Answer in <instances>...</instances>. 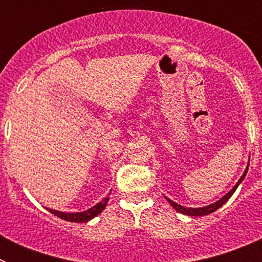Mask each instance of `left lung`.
<instances>
[{
	"label": "left lung",
	"instance_id": "left-lung-1",
	"mask_svg": "<svg viewBox=\"0 0 262 262\" xmlns=\"http://www.w3.org/2000/svg\"><path fill=\"white\" fill-rule=\"evenodd\" d=\"M248 166H249V161H248V165H247V168H245L244 173H243V176H242V177H240L239 181L236 182L235 186H233L232 189H231V190L226 194V195L222 196L221 200H217L216 202L211 203V205L205 206V207H185V206L178 205V203L173 202L172 200H169L168 196H165V200L168 201L169 203H170V206H172V207L176 210V211L181 212V214H184V215H189V216H205V215L211 214V212L216 211V210L219 209V207H222V206H223L224 203H226L227 201L230 200L231 196H232V194L235 193V190H236V189H237V186H239V185L242 184V181L245 178V176H247V172H248Z\"/></svg>",
	"mask_w": 262,
	"mask_h": 262
}]
</instances>
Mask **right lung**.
<instances>
[{
    "label": "right lung",
    "instance_id": "add662e5",
    "mask_svg": "<svg viewBox=\"0 0 262 262\" xmlns=\"http://www.w3.org/2000/svg\"><path fill=\"white\" fill-rule=\"evenodd\" d=\"M107 202H108V196H106V198H103L102 201H99L96 206H93V207H90V209L81 212H62V211H57V210H52V209H47V210L51 212V214L56 215L57 217L64 219V221L67 222H73V223H85V222H89L90 219H93V217H96L97 215L101 214V212L105 210Z\"/></svg>",
    "mask_w": 262,
    "mask_h": 262
}]
</instances>
